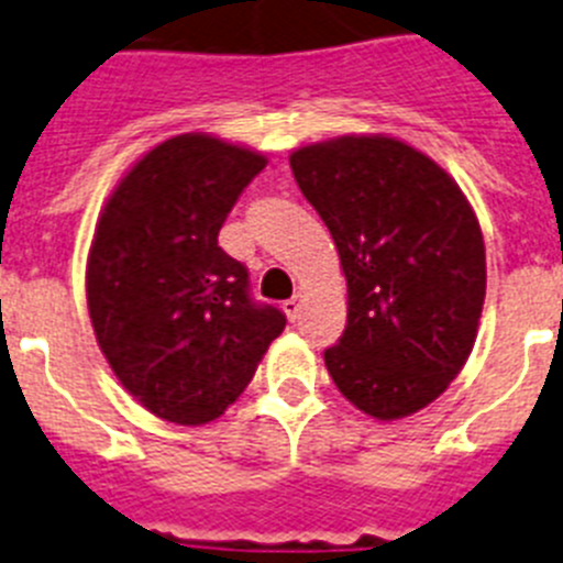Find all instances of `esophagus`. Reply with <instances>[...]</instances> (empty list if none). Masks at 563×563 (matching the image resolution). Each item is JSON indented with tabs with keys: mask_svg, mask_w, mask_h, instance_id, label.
Returning <instances> with one entry per match:
<instances>
[{
	"mask_svg": "<svg viewBox=\"0 0 563 563\" xmlns=\"http://www.w3.org/2000/svg\"><path fill=\"white\" fill-rule=\"evenodd\" d=\"M301 301H305V296H301V292H296V296L287 298V301H285V312H287V318H290V321H296L298 312H301Z\"/></svg>",
	"mask_w": 563,
	"mask_h": 563,
	"instance_id": "obj_1",
	"label": "esophagus"
}]
</instances>
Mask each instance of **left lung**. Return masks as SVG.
I'll return each mask as SVG.
<instances>
[{
    "mask_svg": "<svg viewBox=\"0 0 563 563\" xmlns=\"http://www.w3.org/2000/svg\"><path fill=\"white\" fill-rule=\"evenodd\" d=\"M290 168L350 292L346 330L324 350L332 380L377 420L415 415L460 375L479 327L485 242L465 194L391 137L305 146Z\"/></svg>",
    "mask_w": 563,
    "mask_h": 563,
    "instance_id": "1",
    "label": "left lung"
}]
</instances>
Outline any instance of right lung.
Wrapping results in <instances>:
<instances>
[{"label":"right lung","instance_id":"1","mask_svg":"<svg viewBox=\"0 0 563 563\" xmlns=\"http://www.w3.org/2000/svg\"><path fill=\"white\" fill-rule=\"evenodd\" d=\"M265 166L251 148L180 134L123 177L98 220L87 265L98 346L129 395L177 426L217 420L287 324L217 242Z\"/></svg>","mask_w":563,"mask_h":563}]
</instances>
